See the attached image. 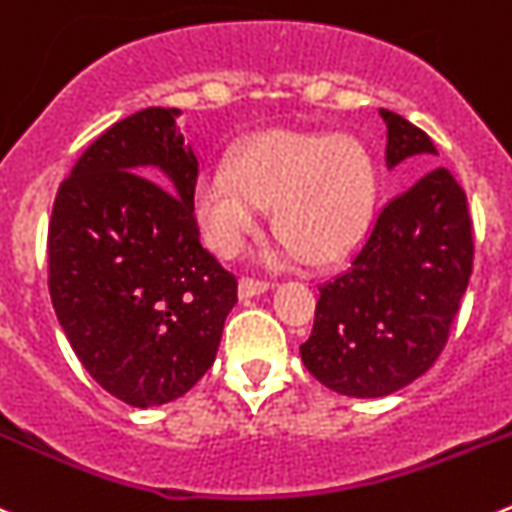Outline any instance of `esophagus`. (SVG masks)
<instances>
[{"label": "esophagus", "instance_id": "34e87169", "mask_svg": "<svg viewBox=\"0 0 512 512\" xmlns=\"http://www.w3.org/2000/svg\"><path fill=\"white\" fill-rule=\"evenodd\" d=\"M267 290H270V283H267V280H257V278L239 280V298L260 296V293H267Z\"/></svg>", "mask_w": 512, "mask_h": 512}]
</instances>
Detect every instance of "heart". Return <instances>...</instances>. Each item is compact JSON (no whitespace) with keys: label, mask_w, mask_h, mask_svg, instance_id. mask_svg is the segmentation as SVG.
Masks as SVG:
<instances>
[{"label":"heart","mask_w":512,"mask_h":512,"mask_svg":"<svg viewBox=\"0 0 512 512\" xmlns=\"http://www.w3.org/2000/svg\"><path fill=\"white\" fill-rule=\"evenodd\" d=\"M375 168L347 135L275 130L255 137L229 168H211L193 188V214L211 250L234 257L273 206V229L311 265L347 255L365 234Z\"/></svg>","instance_id":"obj_1"}]
</instances>
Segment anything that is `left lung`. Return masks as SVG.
Here are the masks:
<instances>
[{
    "mask_svg": "<svg viewBox=\"0 0 512 512\" xmlns=\"http://www.w3.org/2000/svg\"><path fill=\"white\" fill-rule=\"evenodd\" d=\"M388 127V168L439 155L400 114ZM474 260L467 193L446 168H431L375 216L342 273L319 288L301 359L321 385L349 398H382L439 359Z\"/></svg>",
    "mask_w": 512,
    "mask_h": 512,
    "instance_id": "obj_1",
    "label": "left lung"
}]
</instances>
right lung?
<instances>
[{
  "label": "right lung",
  "instance_id": "obj_1",
  "mask_svg": "<svg viewBox=\"0 0 512 512\" xmlns=\"http://www.w3.org/2000/svg\"><path fill=\"white\" fill-rule=\"evenodd\" d=\"M178 109L119 119L55 193L48 288L73 352L114 398L150 408L206 375L237 278L199 239V160Z\"/></svg>",
  "mask_w": 512,
  "mask_h": 512
}]
</instances>
